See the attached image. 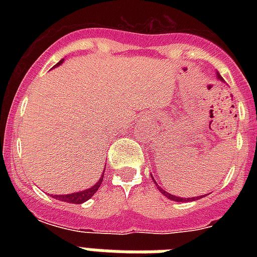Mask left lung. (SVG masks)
<instances>
[{
  "label": "left lung",
  "mask_w": 257,
  "mask_h": 257,
  "mask_svg": "<svg viewBox=\"0 0 257 257\" xmlns=\"http://www.w3.org/2000/svg\"><path fill=\"white\" fill-rule=\"evenodd\" d=\"M217 77L220 78V76H217ZM153 179V177H152ZM155 183H156V181H155ZM159 188V189H160V192L161 193H163V195L165 196V197H168V199H171V200H173V201H180V203H183V201H188V200H197V199H203L204 196H200V197H193V199H181V197H177V196H173V195H171V193H168V192H165L164 189H161L160 187H157Z\"/></svg>",
  "instance_id": "1"
}]
</instances>
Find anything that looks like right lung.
Segmentation results:
<instances>
[{
	"instance_id": "add662e5",
	"label": "right lung",
	"mask_w": 257,
	"mask_h": 257,
	"mask_svg": "<svg viewBox=\"0 0 257 257\" xmlns=\"http://www.w3.org/2000/svg\"><path fill=\"white\" fill-rule=\"evenodd\" d=\"M62 61H60L58 64H56V66L60 65ZM102 179H104V176H101V179L97 181L92 188H89L86 191L82 192H76V193H69V195H54V199L60 200V201H66V203H72V204H81L86 200H89L92 197L97 191H98V188H100L101 183H102Z\"/></svg>"
}]
</instances>
